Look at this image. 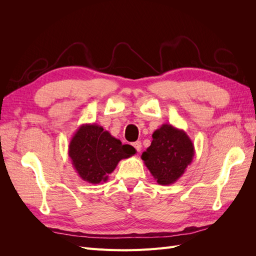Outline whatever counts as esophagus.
Returning a JSON list of instances; mask_svg holds the SVG:
<instances>
[{"label":"esophagus","instance_id":"esophagus-1","mask_svg":"<svg viewBox=\"0 0 256 256\" xmlns=\"http://www.w3.org/2000/svg\"><path fill=\"white\" fill-rule=\"evenodd\" d=\"M132 145H134V148H136L138 152H141V148H142V143H141V141H136V142H134Z\"/></svg>","mask_w":256,"mask_h":256}]
</instances>
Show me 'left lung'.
I'll list each match as a JSON object with an SVG mask.
<instances>
[{
    "instance_id": "left-lung-1",
    "label": "left lung",
    "mask_w": 256,
    "mask_h": 256,
    "mask_svg": "<svg viewBox=\"0 0 256 256\" xmlns=\"http://www.w3.org/2000/svg\"><path fill=\"white\" fill-rule=\"evenodd\" d=\"M193 157L194 145L189 136L170 124L154 131L150 146L141 156L154 180L164 186L180 180Z\"/></svg>"
}]
</instances>
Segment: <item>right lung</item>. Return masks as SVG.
Wrapping results in <instances>:
<instances>
[{
	"mask_svg": "<svg viewBox=\"0 0 256 256\" xmlns=\"http://www.w3.org/2000/svg\"><path fill=\"white\" fill-rule=\"evenodd\" d=\"M136 152L134 146L122 145L97 124H83L72 136L68 154L82 180L97 184L106 182L122 159Z\"/></svg>",
	"mask_w": 256,
	"mask_h": 256,
	"instance_id": "1",
	"label": "right lung"
}]
</instances>
